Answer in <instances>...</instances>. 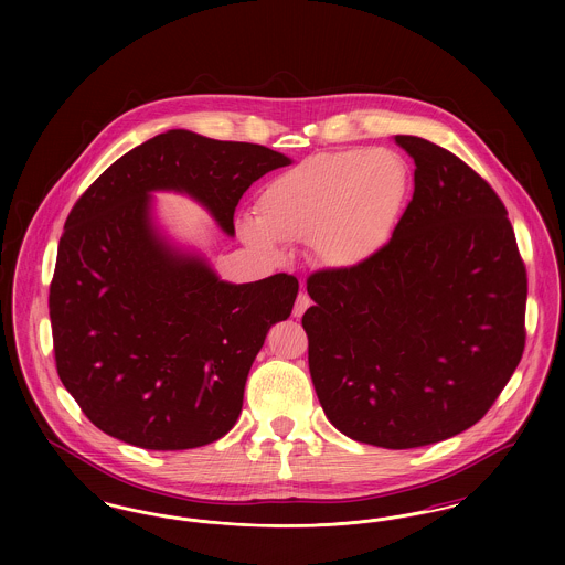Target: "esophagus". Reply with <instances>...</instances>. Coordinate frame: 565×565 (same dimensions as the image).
Listing matches in <instances>:
<instances>
[{"instance_id": "1", "label": "esophagus", "mask_w": 565, "mask_h": 565, "mask_svg": "<svg viewBox=\"0 0 565 565\" xmlns=\"http://www.w3.org/2000/svg\"><path fill=\"white\" fill-rule=\"evenodd\" d=\"M309 307H311V298L305 295V292H300L298 298H296L295 311H292V313H295V318H300Z\"/></svg>"}]
</instances>
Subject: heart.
Masks as SVG:
<instances>
[{"mask_svg":"<svg viewBox=\"0 0 565 565\" xmlns=\"http://www.w3.org/2000/svg\"><path fill=\"white\" fill-rule=\"evenodd\" d=\"M411 194L403 157L385 148H350L298 162L258 196V217L243 215L239 235L265 258L279 242L309 243L332 270H358L390 245Z\"/></svg>","mask_w":565,"mask_h":565,"instance_id":"heart-1","label":"heart"}]
</instances>
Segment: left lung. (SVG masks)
Returning a JSON list of instances; mask_svg holds the SVG:
<instances>
[{
    "label": "left lung",
    "mask_w": 565,
    "mask_h": 565,
    "mask_svg": "<svg viewBox=\"0 0 565 565\" xmlns=\"http://www.w3.org/2000/svg\"><path fill=\"white\" fill-rule=\"evenodd\" d=\"M415 190L383 254L320 270L302 316L328 422L358 443L413 449L475 426L525 348L527 277L507 207L468 164L415 135Z\"/></svg>",
    "instance_id": "8db88e82"
}]
</instances>
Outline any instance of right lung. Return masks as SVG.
Returning a JSON list of instances; mask_svg holds the SVG:
<instances>
[{"label":"right lung","instance_id":"obj_1","mask_svg":"<svg viewBox=\"0 0 565 565\" xmlns=\"http://www.w3.org/2000/svg\"><path fill=\"white\" fill-rule=\"evenodd\" d=\"M292 159L186 129L120 157L67 215L51 284L56 371L84 415L150 451L210 445L242 413L270 326L290 318L295 275L220 279L199 247L169 235L154 192L184 194L235 235V207Z\"/></svg>","mask_w":565,"mask_h":565}]
</instances>
